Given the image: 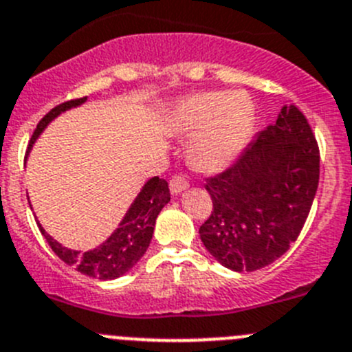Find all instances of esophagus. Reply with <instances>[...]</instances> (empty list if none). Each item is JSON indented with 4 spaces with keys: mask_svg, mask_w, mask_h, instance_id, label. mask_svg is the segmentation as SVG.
Wrapping results in <instances>:
<instances>
[{
    "mask_svg": "<svg viewBox=\"0 0 352 352\" xmlns=\"http://www.w3.org/2000/svg\"><path fill=\"white\" fill-rule=\"evenodd\" d=\"M187 187H189V182H187L186 177L173 175L172 179H170V192H172L173 196H177V195H180L182 191H186Z\"/></svg>",
    "mask_w": 352,
    "mask_h": 352,
    "instance_id": "1",
    "label": "esophagus"
}]
</instances>
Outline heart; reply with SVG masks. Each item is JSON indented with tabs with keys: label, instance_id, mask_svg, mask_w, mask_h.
Listing matches in <instances>:
<instances>
[{
	"label": "heart",
	"instance_id": "b5f03b06",
	"mask_svg": "<svg viewBox=\"0 0 352 352\" xmlns=\"http://www.w3.org/2000/svg\"><path fill=\"white\" fill-rule=\"evenodd\" d=\"M254 121V104L243 91H198L177 102L168 124L175 133H192L189 157L196 168L217 172L241 153Z\"/></svg>",
	"mask_w": 352,
	"mask_h": 352
}]
</instances>
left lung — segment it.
Here are the masks:
<instances>
[{"mask_svg": "<svg viewBox=\"0 0 352 352\" xmlns=\"http://www.w3.org/2000/svg\"><path fill=\"white\" fill-rule=\"evenodd\" d=\"M320 182V149L309 123L285 106L234 165L206 179L213 210L199 228L210 255L231 271L272 264L298 238Z\"/></svg>", "mask_w": 352, "mask_h": 352, "instance_id": "obj_1", "label": "left lung"}]
</instances>
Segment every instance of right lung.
Here are the masks:
<instances>
[{
	"mask_svg": "<svg viewBox=\"0 0 352 352\" xmlns=\"http://www.w3.org/2000/svg\"><path fill=\"white\" fill-rule=\"evenodd\" d=\"M85 100H87V97L67 100L64 102V104H60V106L54 107L48 114H45L43 120L38 123V126H36L34 133H32L31 142H29L28 147V154L29 151H31L32 144L36 142V139L41 135V131L45 130L58 114L65 113V111L72 109V107L81 106ZM28 154H25V157H28ZM168 201V182L160 179V177L149 179L144 184V187L140 189L139 195H137L135 201L131 203L128 212L124 213L123 221L120 222L116 231H114L106 241L102 243V245H98L97 248L88 252L65 248L60 243L55 241V239L41 228L39 222L38 226L41 234L45 236V239L48 241V245L52 246V250H54L55 254H57V257L60 258V261H64L65 264L76 267V271H80L81 274L91 276V278H97V280H116L120 276L126 274V272L142 258V255L146 254L147 246H149L151 239H153L154 224H156L157 215H160L161 208H163Z\"/></svg>",
	"mask_w": 352,
	"mask_h": 352,
	"instance_id": "add662e5",
	"label": "right lung"
}]
</instances>
